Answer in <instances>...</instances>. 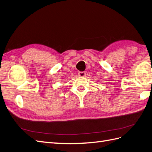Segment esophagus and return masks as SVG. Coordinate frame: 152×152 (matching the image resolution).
<instances>
[{
    "label": "esophagus",
    "mask_w": 152,
    "mask_h": 152,
    "mask_svg": "<svg viewBox=\"0 0 152 152\" xmlns=\"http://www.w3.org/2000/svg\"><path fill=\"white\" fill-rule=\"evenodd\" d=\"M78 74H79V76L80 77H84L86 75V72H79Z\"/></svg>",
    "instance_id": "34e87169"
}]
</instances>
